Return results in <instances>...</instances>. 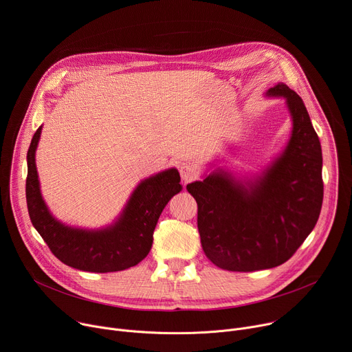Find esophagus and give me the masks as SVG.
I'll return each instance as SVG.
<instances>
[{
    "instance_id": "esophagus-1",
    "label": "esophagus",
    "mask_w": 352,
    "mask_h": 352,
    "mask_svg": "<svg viewBox=\"0 0 352 352\" xmlns=\"http://www.w3.org/2000/svg\"><path fill=\"white\" fill-rule=\"evenodd\" d=\"M180 176H182V180L184 183H188V182H192L197 177V169H196L195 165H190V164L187 165L186 164L180 168Z\"/></svg>"
}]
</instances>
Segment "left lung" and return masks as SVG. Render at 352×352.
Instances as JSON below:
<instances>
[{"instance_id":"obj_1","label":"left lung","mask_w":352,"mask_h":352,"mask_svg":"<svg viewBox=\"0 0 352 352\" xmlns=\"http://www.w3.org/2000/svg\"><path fill=\"white\" fill-rule=\"evenodd\" d=\"M267 96L285 97L293 121L290 141L248 188L215 170L187 184L197 201L206 256L232 272L275 267L293 256L313 231L322 204V156L303 100L280 83Z\"/></svg>"}]
</instances>
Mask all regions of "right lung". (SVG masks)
I'll list each match as a JSON object with an SVG mask.
<instances>
[{
    "mask_svg": "<svg viewBox=\"0 0 352 352\" xmlns=\"http://www.w3.org/2000/svg\"><path fill=\"white\" fill-rule=\"evenodd\" d=\"M42 126L36 129L28 155L26 204L31 221L52 254L65 265L86 272H117L140 263L151 251L153 231L162 210L182 190L180 176L169 169L144 180L132 193L118 221L100 231L60 224L50 215L39 188L35 151Z\"/></svg>",
    "mask_w": 352,
    "mask_h": 352,
    "instance_id": "right-lung-1",
    "label": "right lung"
}]
</instances>
